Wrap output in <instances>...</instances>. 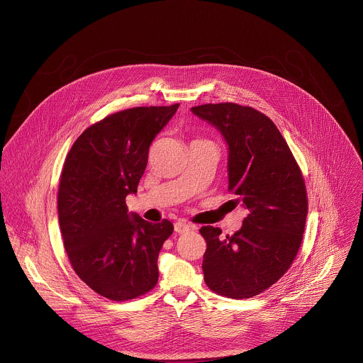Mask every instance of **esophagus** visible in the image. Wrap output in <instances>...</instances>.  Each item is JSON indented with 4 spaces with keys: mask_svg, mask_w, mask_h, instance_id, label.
Segmentation results:
<instances>
[{
    "mask_svg": "<svg viewBox=\"0 0 363 363\" xmlns=\"http://www.w3.org/2000/svg\"><path fill=\"white\" fill-rule=\"evenodd\" d=\"M191 229H193V226H191V225H187V223H184V222H176V223H174V230H176V233H179V235L187 233V232H190Z\"/></svg>",
    "mask_w": 363,
    "mask_h": 363,
    "instance_id": "esophagus-1",
    "label": "esophagus"
}]
</instances>
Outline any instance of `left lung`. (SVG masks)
Returning a JSON list of instances; mask_svg holds the SVG:
<instances>
[{
	"label": "left lung",
	"instance_id": "1",
	"mask_svg": "<svg viewBox=\"0 0 363 363\" xmlns=\"http://www.w3.org/2000/svg\"><path fill=\"white\" fill-rule=\"evenodd\" d=\"M215 125L228 147L229 191L247 209L242 228L203 226L208 288L232 299H247L274 285L292 265L305 232L308 193L302 170L269 117L250 106L207 104L191 107Z\"/></svg>",
	"mask_w": 363,
	"mask_h": 363
}]
</instances>
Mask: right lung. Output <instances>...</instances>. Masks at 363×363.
<instances>
[{
    "instance_id": "1",
    "label": "right lung",
    "mask_w": 363,
    "mask_h": 363,
    "mask_svg": "<svg viewBox=\"0 0 363 363\" xmlns=\"http://www.w3.org/2000/svg\"><path fill=\"white\" fill-rule=\"evenodd\" d=\"M179 104L133 107L88 127L67 154L57 194L64 247L77 275L110 301L135 299L155 288L157 256L173 233L128 213L156 134Z\"/></svg>"
}]
</instances>
